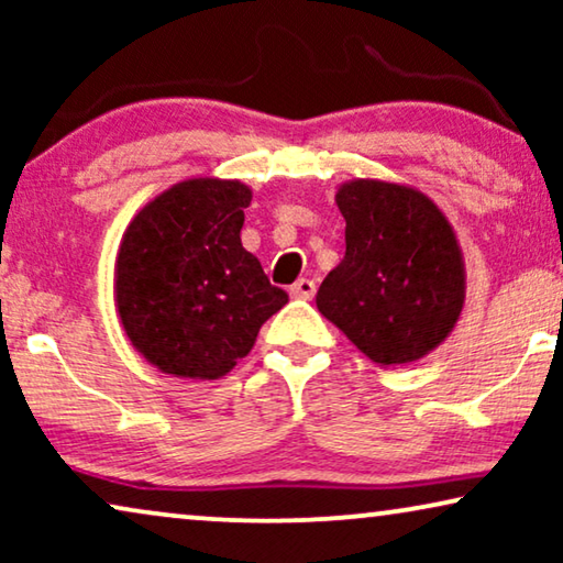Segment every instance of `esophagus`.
Here are the masks:
<instances>
[{
  "label": "esophagus",
  "mask_w": 563,
  "mask_h": 563,
  "mask_svg": "<svg viewBox=\"0 0 563 563\" xmlns=\"http://www.w3.org/2000/svg\"><path fill=\"white\" fill-rule=\"evenodd\" d=\"M289 295L295 299H312L314 297V282L310 279H299L289 287Z\"/></svg>",
  "instance_id": "obj_1"
}]
</instances>
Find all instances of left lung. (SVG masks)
<instances>
[{"mask_svg": "<svg viewBox=\"0 0 563 563\" xmlns=\"http://www.w3.org/2000/svg\"><path fill=\"white\" fill-rule=\"evenodd\" d=\"M345 256L320 284L318 310L376 366L412 364L456 328L464 253L433 199L410 184L351 179L335 191Z\"/></svg>", "mask_w": 563, "mask_h": 563, "instance_id": "left-lung-1", "label": "left lung"}]
</instances>
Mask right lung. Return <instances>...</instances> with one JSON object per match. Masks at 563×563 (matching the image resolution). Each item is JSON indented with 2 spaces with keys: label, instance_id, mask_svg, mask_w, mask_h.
<instances>
[{
  "label": "right lung",
  "instance_id": "obj_1",
  "mask_svg": "<svg viewBox=\"0 0 563 563\" xmlns=\"http://www.w3.org/2000/svg\"><path fill=\"white\" fill-rule=\"evenodd\" d=\"M251 197L238 179L197 176L153 197L122 233L114 307L130 345L158 372L220 379L287 305L241 243Z\"/></svg>",
  "mask_w": 563,
  "mask_h": 563
}]
</instances>
